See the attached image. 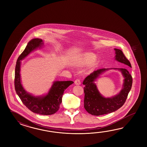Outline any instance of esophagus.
<instances>
[{
    "mask_svg": "<svg viewBox=\"0 0 147 147\" xmlns=\"http://www.w3.org/2000/svg\"><path fill=\"white\" fill-rule=\"evenodd\" d=\"M75 84L76 85H79L81 84V81L79 79H76L75 81Z\"/></svg>",
    "mask_w": 147,
    "mask_h": 147,
    "instance_id": "obj_1",
    "label": "esophagus"
}]
</instances>
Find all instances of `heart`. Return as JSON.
<instances>
[{
    "instance_id": "b5f03b06",
    "label": "heart",
    "mask_w": 147,
    "mask_h": 147,
    "mask_svg": "<svg viewBox=\"0 0 147 147\" xmlns=\"http://www.w3.org/2000/svg\"><path fill=\"white\" fill-rule=\"evenodd\" d=\"M95 58V56L91 53H88L84 56L82 60V65H86L90 63H92Z\"/></svg>"
}]
</instances>
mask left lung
I'll use <instances>...</instances> for the list:
<instances>
[{"label": "left lung", "instance_id": "left-lung-1", "mask_svg": "<svg viewBox=\"0 0 147 147\" xmlns=\"http://www.w3.org/2000/svg\"><path fill=\"white\" fill-rule=\"evenodd\" d=\"M116 51V60L131 67V63L125 56L122 51L115 49ZM108 68L98 69L91 73L84 79L83 84L84 88V108L88 113L94 116H100L111 113L116 111L124 105L131 90L132 84V78L127 69L120 70L125 77L123 88L120 94L111 98L102 97L97 89L96 85L94 83V80Z\"/></svg>", "mask_w": 147, "mask_h": 147}]
</instances>
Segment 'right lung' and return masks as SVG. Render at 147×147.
Segmentation results:
<instances>
[{
  "mask_svg": "<svg viewBox=\"0 0 147 147\" xmlns=\"http://www.w3.org/2000/svg\"><path fill=\"white\" fill-rule=\"evenodd\" d=\"M43 44L40 39L34 38L28 42L25 50L20 54L16 62L15 74V88L22 103L32 112L42 115H51L58 111L62 102L64 91L72 81H56L53 83L49 93L45 97H35L27 93L22 87L20 77V60L23 59L29 53Z\"/></svg>",
  "mask_w": 147,
  "mask_h": 147,
  "instance_id": "1",
  "label": "right lung"
}]
</instances>
